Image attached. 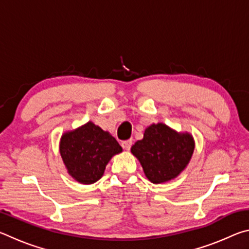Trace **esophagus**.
Listing matches in <instances>:
<instances>
[{"instance_id": "34e87169", "label": "esophagus", "mask_w": 249, "mask_h": 249, "mask_svg": "<svg viewBox=\"0 0 249 249\" xmlns=\"http://www.w3.org/2000/svg\"><path fill=\"white\" fill-rule=\"evenodd\" d=\"M132 144H133V141L132 140H127V141L122 142V146H123V148L125 150H129L130 147H132Z\"/></svg>"}]
</instances>
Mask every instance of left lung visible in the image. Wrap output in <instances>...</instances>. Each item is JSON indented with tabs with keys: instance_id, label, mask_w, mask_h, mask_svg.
<instances>
[{
	"instance_id": "1",
	"label": "left lung",
	"mask_w": 249,
	"mask_h": 249,
	"mask_svg": "<svg viewBox=\"0 0 249 249\" xmlns=\"http://www.w3.org/2000/svg\"><path fill=\"white\" fill-rule=\"evenodd\" d=\"M195 138L188 132H177L163 123L146 127L142 140L130 148L141 162L146 178L155 184L174 180L190 162Z\"/></svg>"
}]
</instances>
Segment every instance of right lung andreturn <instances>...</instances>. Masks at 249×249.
<instances>
[{"instance_id":"obj_1","label":"right lung","mask_w":249,"mask_h":249,"mask_svg":"<svg viewBox=\"0 0 249 249\" xmlns=\"http://www.w3.org/2000/svg\"><path fill=\"white\" fill-rule=\"evenodd\" d=\"M122 151L115 138L91 121L65 132L59 142L67 172L82 184H92L102 178L109 160Z\"/></svg>"}]
</instances>
